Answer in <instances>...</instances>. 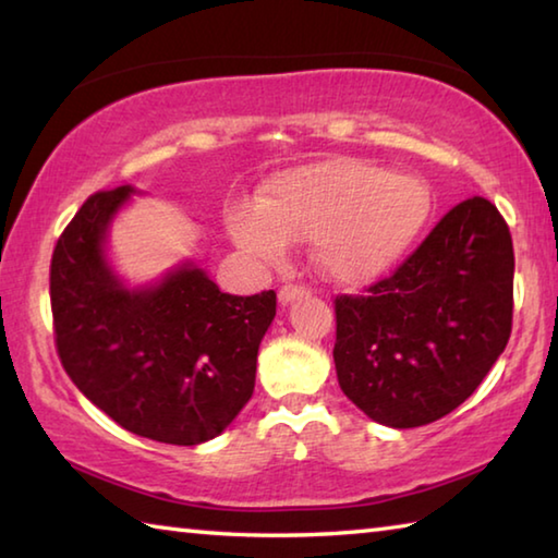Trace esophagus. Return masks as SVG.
I'll return each instance as SVG.
<instances>
[{
	"mask_svg": "<svg viewBox=\"0 0 558 558\" xmlns=\"http://www.w3.org/2000/svg\"><path fill=\"white\" fill-rule=\"evenodd\" d=\"M310 288L307 286H298V282H288V286H282L280 292H278V300L282 302V305H288V302L298 300L302 295H307Z\"/></svg>",
	"mask_w": 558,
	"mask_h": 558,
	"instance_id": "34e87169",
	"label": "esophagus"
}]
</instances>
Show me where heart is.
<instances>
[{
  "instance_id": "b5f03b06",
  "label": "heart",
  "mask_w": 558,
  "mask_h": 558,
  "mask_svg": "<svg viewBox=\"0 0 558 558\" xmlns=\"http://www.w3.org/2000/svg\"><path fill=\"white\" fill-rule=\"evenodd\" d=\"M428 214L430 192L418 177L332 159L278 174L258 204H233L226 226L239 248L268 266L288 256V243L313 241L327 276L359 282L389 270Z\"/></svg>"
}]
</instances>
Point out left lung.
<instances>
[{
	"label": "left lung",
	"instance_id": "8db88e82",
	"mask_svg": "<svg viewBox=\"0 0 558 558\" xmlns=\"http://www.w3.org/2000/svg\"><path fill=\"white\" fill-rule=\"evenodd\" d=\"M512 307L509 226L472 196L389 278L335 298L339 386L376 423L426 426L483 384L512 335Z\"/></svg>",
	"mask_w": 558,
	"mask_h": 558
}]
</instances>
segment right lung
Instances as JSON below:
<instances>
[{
  "label": "right lung",
  "instance_id": "right-lung-1",
  "mask_svg": "<svg viewBox=\"0 0 558 558\" xmlns=\"http://www.w3.org/2000/svg\"><path fill=\"white\" fill-rule=\"evenodd\" d=\"M132 192L90 194L56 241V352L81 393L118 426L199 446L223 433L251 399L276 292L229 295L192 263L159 286L128 290L110 270L102 241Z\"/></svg>",
  "mask_w": 558,
  "mask_h": 558
}]
</instances>
